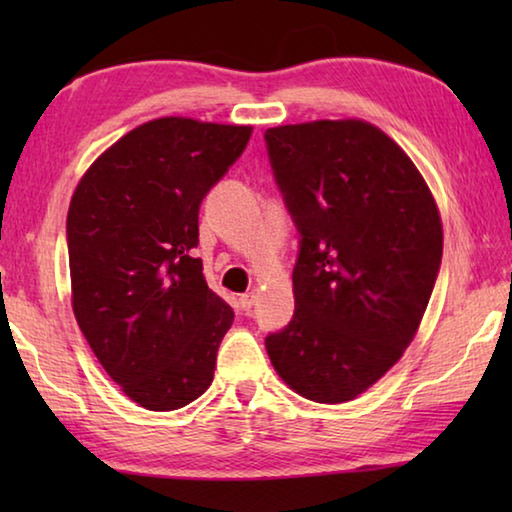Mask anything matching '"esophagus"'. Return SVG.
<instances>
[{
    "instance_id": "esophagus-1",
    "label": "esophagus",
    "mask_w": 512,
    "mask_h": 512,
    "mask_svg": "<svg viewBox=\"0 0 512 512\" xmlns=\"http://www.w3.org/2000/svg\"><path fill=\"white\" fill-rule=\"evenodd\" d=\"M257 302V293H244V296L239 298V305L244 311H250L253 309V305Z\"/></svg>"
}]
</instances>
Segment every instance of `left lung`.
Listing matches in <instances>:
<instances>
[{
	"instance_id": "1",
	"label": "left lung",
	"mask_w": 512,
	"mask_h": 512,
	"mask_svg": "<svg viewBox=\"0 0 512 512\" xmlns=\"http://www.w3.org/2000/svg\"><path fill=\"white\" fill-rule=\"evenodd\" d=\"M266 146L300 232L296 314L266 336L291 391L350 402L418 332L443 259V221L402 146L363 119L275 126Z\"/></svg>"
}]
</instances>
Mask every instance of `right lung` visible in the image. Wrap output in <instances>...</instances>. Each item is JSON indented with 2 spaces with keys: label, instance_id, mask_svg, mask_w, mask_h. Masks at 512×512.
Here are the masks:
<instances>
[{
  "label": "right lung",
  "instance_id": "right-lung-1",
  "mask_svg": "<svg viewBox=\"0 0 512 512\" xmlns=\"http://www.w3.org/2000/svg\"><path fill=\"white\" fill-rule=\"evenodd\" d=\"M253 126L160 117L83 173L67 212L72 309L103 370L149 411L210 388L235 311L207 287L198 207Z\"/></svg>",
  "mask_w": 512,
  "mask_h": 512
}]
</instances>
